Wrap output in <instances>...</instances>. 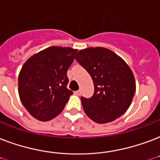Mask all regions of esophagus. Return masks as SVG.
<instances>
[{"mask_svg":"<svg viewBox=\"0 0 160 160\" xmlns=\"http://www.w3.org/2000/svg\"><path fill=\"white\" fill-rule=\"evenodd\" d=\"M75 95H77V96H80V94H81V91H80V90H79V91H75Z\"/></svg>","mask_w":160,"mask_h":160,"instance_id":"esophagus-1","label":"esophagus"}]
</instances>
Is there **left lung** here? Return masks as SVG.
<instances>
[{"label": "left lung", "mask_w": 160, "mask_h": 160, "mask_svg": "<svg viewBox=\"0 0 160 160\" xmlns=\"http://www.w3.org/2000/svg\"><path fill=\"white\" fill-rule=\"evenodd\" d=\"M75 59L94 83L93 96L80 98L86 115L97 123L120 118L130 107L136 91L133 74L126 62L101 47L79 51Z\"/></svg>", "instance_id": "left-lung-1"}]
</instances>
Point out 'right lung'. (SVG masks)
<instances>
[{
	"label": "right lung",
	"instance_id": "1",
	"mask_svg": "<svg viewBox=\"0 0 160 160\" xmlns=\"http://www.w3.org/2000/svg\"><path fill=\"white\" fill-rule=\"evenodd\" d=\"M77 49L53 46L26 61L18 76L22 103L33 118L49 121L64 110L73 91L67 88V71Z\"/></svg>",
	"mask_w": 160,
	"mask_h": 160
}]
</instances>
